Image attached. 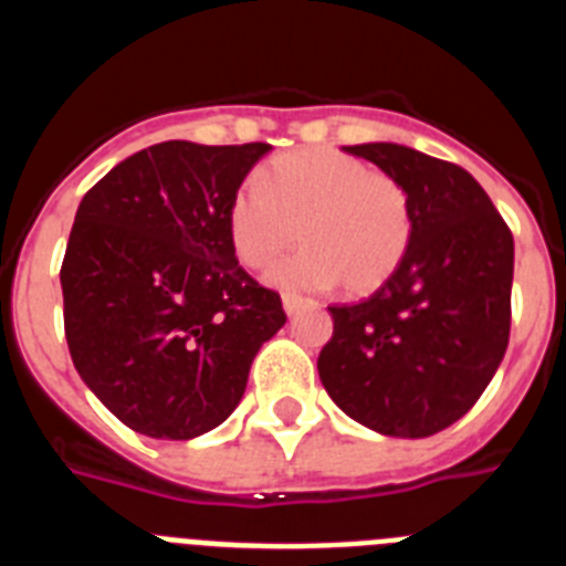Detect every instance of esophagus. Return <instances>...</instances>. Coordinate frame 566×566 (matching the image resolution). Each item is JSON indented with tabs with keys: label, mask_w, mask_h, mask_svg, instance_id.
I'll list each match as a JSON object with an SVG mask.
<instances>
[{
	"label": "esophagus",
	"mask_w": 566,
	"mask_h": 566,
	"mask_svg": "<svg viewBox=\"0 0 566 566\" xmlns=\"http://www.w3.org/2000/svg\"><path fill=\"white\" fill-rule=\"evenodd\" d=\"M303 306H308V301H303V297H297V294H283V308H286V315H297Z\"/></svg>",
	"instance_id": "1"
}]
</instances>
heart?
<instances>
[{
    "label": "heart",
    "instance_id": "heart-1",
    "mask_svg": "<svg viewBox=\"0 0 566 566\" xmlns=\"http://www.w3.org/2000/svg\"><path fill=\"white\" fill-rule=\"evenodd\" d=\"M226 229L234 258L251 272L272 269L301 229L306 249L274 269V286L329 292L343 283L346 292L369 294L407 258L412 202L389 174L315 145L272 159L263 182H240Z\"/></svg>",
    "mask_w": 566,
    "mask_h": 566
}]
</instances>
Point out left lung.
Returning a JSON list of instances; mask_svg holds the SVG:
<instances>
[{
  "mask_svg": "<svg viewBox=\"0 0 566 566\" xmlns=\"http://www.w3.org/2000/svg\"><path fill=\"white\" fill-rule=\"evenodd\" d=\"M407 188L412 243L355 306H329V398L389 438H429L481 398L510 343L513 234L470 171L398 143L346 145Z\"/></svg>",
  "mask_w": 566,
  "mask_h": 566,
  "instance_id": "obj_1",
  "label": "left lung"
}]
</instances>
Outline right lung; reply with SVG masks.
<instances>
[{
	"mask_svg": "<svg viewBox=\"0 0 566 566\" xmlns=\"http://www.w3.org/2000/svg\"><path fill=\"white\" fill-rule=\"evenodd\" d=\"M269 151L168 139L82 197L60 272L67 349L134 432L191 441L220 427L286 323L280 294L237 263L226 229L231 195Z\"/></svg>",
	"mask_w": 566,
	"mask_h": 566,
	"instance_id": "1",
	"label": "right lung"
}]
</instances>
